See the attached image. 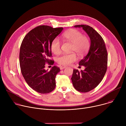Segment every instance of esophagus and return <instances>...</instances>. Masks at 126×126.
Instances as JSON below:
<instances>
[{
    "instance_id": "34e87169",
    "label": "esophagus",
    "mask_w": 126,
    "mask_h": 126,
    "mask_svg": "<svg viewBox=\"0 0 126 126\" xmlns=\"http://www.w3.org/2000/svg\"><path fill=\"white\" fill-rule=\"evenodd\" d=\"M66 67V66H63V65H62V66H60V69L61 70H62V69H64V68H65Z\"/></svg>"
}]
</instances>
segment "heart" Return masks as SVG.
Here are the masks:
<instances>
[{
  "instance_id": "heart-1",
  "label": "heart",
  "mask_w": 126,
  "mask_h": 126,
  "mask_svg": "<svg viewBox=\"0 0 126 126\" xmlns=\"http://www.w3.org/2000/svg\"><path fill=\"white\" fill-rule=\"evenodd\" d=\"M64 39L72 44L71 51L75 52L82 56L87 52L90 46V40L86 35L76 29H72L65 32L62 35ZM52 52L55 54H58L61 50V43L57 38L54 39L50 45ZM77 60L75 53L63 54L57 58V62L62 65H68Z\"/></svg>"
}]
</instances>
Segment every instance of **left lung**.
Masks as SVG:
<instances>
[{"label": "left lung", "mask_w": 126, "mask_h": 126, "mask_svg": "<svg viewBox=\"0 0 126 126\" xmlns=\"http://www.w3.org/2000/svg\"><path fill=\"white\" fill-rule=\"evenodd\" d=\"M82 27L88 34L91 45L87 55L79 63L84 66V71L74 69L71 80L77 91L86 93L95 88L102 81L107 69L108 53L101 36L92 27L86 25H75Z\"/></svg>", "instance_id": "1"}]
</instances>
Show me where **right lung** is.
Here are the masks:
<instances>
[{"mask_svg":"<svg viewBox=\"0 0 126 126\" xmlns=\"http://www.w3.org/2000/svg\"><path fill=\"white\" fill-rule=\"evenodd\" d=\"M63 29L40 25L30 31L21 43L19 53L21 73L29 86L39 93H49L55 88L56 76L60 69L54 66L47 71L45 65L54 63L48 58L52 56L50 45Z\"/></svg>","mask_w":126,"mask_h":126,"instance_id":"right-lung-1","label":"right lung"}]
</instances>
